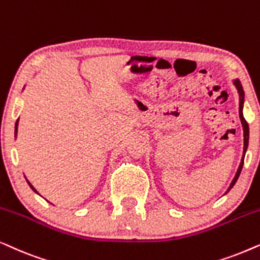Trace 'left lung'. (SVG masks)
Masks as SVG:
<instances>
[{
	"instance_id": "left-lung-1",
	"label": "left lung",
	"mask_w": 260,
	"mask_h": 260,
	"mask_svg": "<svg viewBox=\"0 0 260 260\" xmlns=\"http://www.w3.org/2000/svg\"><path fill=\"white\" fill-rule=\"evenodd\" d=\"M235 86H237L238 91H239V95H240V103H239V115H240V120H241V123H243V127H244V155H243V159H241V162H240V166H239L238 171H237V175H235V177L233 179V182L231 183L230 188L226 192L230 191V190L233 188V185L235 184V182L238 181L239 176H240V172H241V169H243V165H244V158H245V152L247 150V146H248V138H250V129H248V123L247 121L245 120V117L243 115V105H244V90H243V86H241L240 82L235 81L234 82Z\"/></svg>"
}]
</instances>
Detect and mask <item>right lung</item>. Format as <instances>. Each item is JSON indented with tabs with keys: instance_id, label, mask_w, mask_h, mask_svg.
Listing matches in <instances>:
<instances>
[{
	"instance_id": "obj_1",
	"label": "right lung",
	"mask_w": 260,
	"mask_h": 260,
	"mask_svg": "<svg viewBox=\"0 0 260 260\" xmlns=\"http://www.w3.org/2000/svg\"><path fill=\"white\" fill-rule=\"evenodd\" d=\"M16 131H17V121H16V124H15V134H16ZM27 183H28V184H29V186H30V188H32V190H33V191H36V192H37V190L33 188V185H32V184H30V183H29L28 181H27Z\"/></svg>"
}]
</instances>
